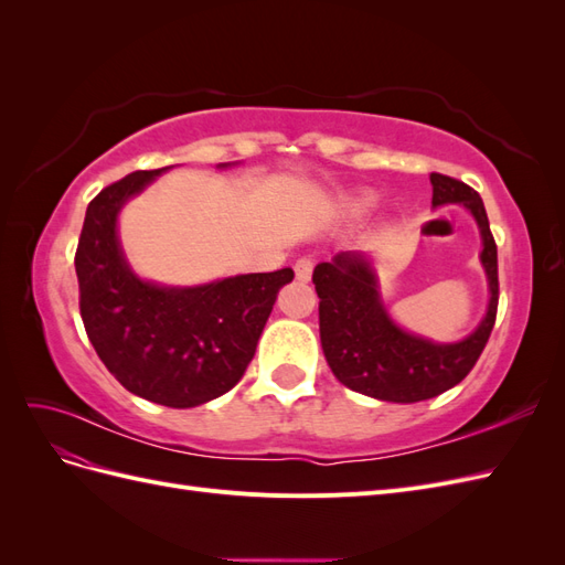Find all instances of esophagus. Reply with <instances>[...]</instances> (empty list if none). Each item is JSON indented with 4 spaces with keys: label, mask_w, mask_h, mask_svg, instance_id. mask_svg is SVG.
Wrapping results in <instances>:
<instances>
[{
    "label": "esophagus",
    "mask_w": 565,
    "mask_h": 565,
    "mask_svg": "<svg viewBox=\"0 0 565 565\" xmlns=\"http://www.w3.org/2000/svg\"><path fill=\"white\" fill-rule=\"evenodd\" d=\"M311 273H313V262L309 259V256H301V259H297V264H295L297 280L309 282L311 280Z\"/></svg>",
    "instance_id": "obj_1"
}]
</instances>
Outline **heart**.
Instances as JSON below:
<instances>
[{"instance_id": "b5f03b06", "label": "heart", "mask_w": 565, "mask_h": 565, "mask_svg": "<svg viewBox=\"0 0 565 565\" xmlns=\"http://www.w3.org/2000/svg\"><path fill=\"white\" fill-rule=\"evenodd\" d=\"M370 200H372V198H363V204H367V202H370Z\"/></svg>"}]
</instances>
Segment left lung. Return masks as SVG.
<instances>
[{
    "label": "left lung",
    "mask_w": 565,
    "mask_h": 565,
    "mask_svg": "<svg viewBox=\"0 0 565 565\" xmlns=\"http://www.w3.org/2000/svg\"><path fill=\"white\" fill-rule=\"evenodd\" d=\"M431 185L434 207L465 204L483 237L481 264L488 276L490 303L486 318L467 339L434 344L401 330L384 309L377 276L365 254L341 252L313 270L320 297V344L328 365L341 384L377 401L417 403L459 384L483 353L498 318V245L483 200L471 185L446 174L434 172Z\"/></svg>",
    "instance_id": "left-lung-1"
}]
</instances>
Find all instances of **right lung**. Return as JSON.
Returning <instances> with one entry per match:
<instances>
[{"label":"right lung","instance_id":"right-lung-1","mask_svg":"<svg viewBox=\"0 0 565 565\" xmlns=\"http://www.w3.org/2000/svg\"><path fill=\"white\" fill-rule=\"evenodd\" d=\"M167 169L131 172L89 202L75 252L79 313L98 358L127 391L167 407H195L243 380L280 287L292 282L295 270L247 273L198 287L141 280L119 247L117 214Z\"/></svg>","mask_w":565,"mask_h":565}]
</instances>
